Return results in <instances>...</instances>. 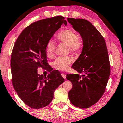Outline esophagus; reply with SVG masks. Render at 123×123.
I'll use <instances>...</instances> for the list:
<instances>
[{"label": "esophagus", "instance_id": "obj_1", "mask_svg": "<svg viewBox=\"0 0 123 123\" xmlns=\"http://www.w3.org/2000/svg\"><path fill=\"white\" fill-rule=\"evenodd\" d=\"M62 77H63V78L65 79H65H66V74L64 73H62Z\"/></svg>", "mask_w": 123, "mask_h": 123}]
</instances>
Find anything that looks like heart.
Returning <instances> with one entry per match:
<instances>
[{"instance_id":"heart-1","label":"heart","mask_w":123,"mask_h":123,"mask_svg":"<svg viewBox=\"0 0 123 123\" xmlns=\"http://www.w3.org/2000/svg\"><path fill=\"white\" fill-rule=\"evenodd\" d=\"M78 36V34L75 31L70 28H67L60 31L56 35V37L59 43L67 45L70 52L76 53L81 49L83 45V41ZM55 49L56 43L52 40L49 41L45 50L48 58H53L54 56ZM72 61V58L70 56L59 57L53 62V67L57 70L64 71L68 68Z\"/></svg>"}]
</instances>
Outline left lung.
<instances>
[{"mask_svg": "<svg viewBox=\"0 0 123 123\" xmlns=\"http://www.w3.org/2000/svg\"><path fill=\"white\" fill-rule=\"evenodd\" d=\"M83 40L80 56L72 68L78 74H68L66 78L73 87L69 98L75 106L88 108L96 103L105 92L110 73V65L106 42L91 23L84 19L67 18Z\"/></svg>", "mask_w": 123, "mask_h": 123, "instance_id": "8db88e82", "label": "left lung"}]
</instances>
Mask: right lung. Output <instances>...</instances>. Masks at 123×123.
<instances>
[{
	"label": "right lung",
	"instance_id": "obj_1",
	"mask_svg": "<svg viewBox=\"0 0 123 123\" xmlns=\"http://www.w3.org/2000/svg\"><path fill=\"white\" fill-rule=\"evenodd\" d=\"M63 23L67 24L62 16L35 22L23 30L14 43L11 60L12 82L18 96L31 108L48 105L55 90L64 81L60 72L53 70L48 63L45 51L47 43ZM39 67L50 74L47 77L38 75Z\"/></svg>",
	"mask_w": 123,
	"mask_h": 123
}]
</instances>
